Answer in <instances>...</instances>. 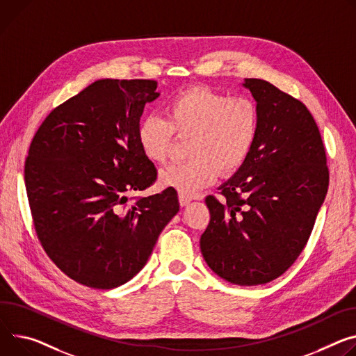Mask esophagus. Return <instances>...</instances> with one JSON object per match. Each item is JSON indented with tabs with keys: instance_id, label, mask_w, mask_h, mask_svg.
Segmentation results:
<instances>
[{
	"instance_id": "34e87169",
	"label": "esophagus",
	"mask_w": 356,
	"mask_h": 356,
	"mask_svg": "<svg viewBox=\"0 0 356 356\" xmlns=\"http://www.w3.org/2000/svg\"><path fill=\"white\" fill-rule=\"evenodd\" d=\"M190 202H191V199H190L188 196H184V195H179V203H180V206H181V207L187 206Z\"/></svg>"
}]
</instances>
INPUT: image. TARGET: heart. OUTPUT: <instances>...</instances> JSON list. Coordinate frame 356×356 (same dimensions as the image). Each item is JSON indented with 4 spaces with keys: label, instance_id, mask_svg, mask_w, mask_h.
<instances>
[{
    "label": "heart",
    "instance_id": "heart-1",
    "mask_svg": "<svg viewBox=\"0 0 356 356\" xmlns=\"http://www.w3.org/2000/svg\"><path fill=\"white\" fill-rule=\"evenodd\" d=\"M168 119L147 115L138 126V143L153 163L166 161L175 135L193 136L190 160L170 165L159 175L163 187L191 196L211 184L221 172L232 175L248 159L260 129L257 104L240 96L216 92L207 86H193L173 96L166 108Z\"/></svg>",
    "mask_w": 356,
    "mask_h": 356
}]
</instances>
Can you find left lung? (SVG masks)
Returning <instances> with one entry per match:
<instances>
[{
  "label": "left lung",
  "instance_id": "1",
  "mask_svg": "<svg viewBox=\"0 0 356 356\" xmlns=\"http://www.w3.org/2000/svg\"><path fill=\"white\" fill-rule=\"evenodd\" d=\"M260 111L255 145L238 172L206 204L200 237L209 267L237 285L267 284L296 263L325 199L330 170L307 106L263 79H247Z\"/></svg>",
  "mask_w": 356,
  "mask_h": 356
}]
</instances>
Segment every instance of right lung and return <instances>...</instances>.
<instances>
[{"mask_svg":"<svg viewBox=\"0 0 356 356\" xmlns=\"http://www.w3.org/2000/svg\"><path fill=\"white\" fill-rule=\"evenodd\" d=\"M153 79H101L56 106L32 138L25 187L37 237L74 281L116 288L146 264L179 211L177 193L129 197L150 187L157 170L138 143Z\"/></svg>","mask_w":356,"mask_h":356,"instance_id":"add662e5","label":"right lung"}]
</instances>
